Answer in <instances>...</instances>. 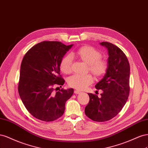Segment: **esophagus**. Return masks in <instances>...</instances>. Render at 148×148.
Listing matches in <instances>:
<instances>
[{"mask_svg": "<svg viewBox=\"0 0 148 148\" xmlns=\"http://www.w3.org/2000/svg\"><path fill=\"white\" fill-rule=\"evenodd\" d=\"M81 92H80L79 90H74V93L75 94H80V93H81Z\"/></svg>", "mask_w": 148, "mask_h": 148, "instance_id": "esophagus-1", "label": "esophagus"}]
</instances>
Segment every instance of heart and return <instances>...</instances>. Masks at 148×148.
<instances>
[{
  "label": "heart",
  "mask_w": 148,
  "mask_h": 148,
  "mask_svg": "<svg viewBox=\"0 0 148 148\" xmlns=\"http://www.w3.org/2000/svg\"><path fill=\"white\" fill-rule=\"evenodd\" d=\"M74 54L81 60L88 64V70L95 77H99L103 75L107 71L108 63L102 58V54L92 46H84L79 48ZM73 58L71 55L64 56L60 62V69L64 74H69L72 70ZM94 79L92 75L88 74H75L67 80L69 86L71 87L82 90L91 84Z\"/></svg>",
  "instance_id": "b5f03b06"
}]
</instances>
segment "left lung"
Here are the masks:
<instances>
[{"instance_id": "left-lung-1", "label": "left lung", "mask_w": 148, "mask_h": 148, "mask_svg": "<svg viewBox=\"0 0 148 148\" xmlns=\"http://www.w3.org/2000/svg\"><path fill=\"white\" fill-rule=\"evenodd\" d=\"M100 45L108 51V69L103 78L95 85L103 91L101 97L88 93L89 102L85 113L93 121L103 122L112 119L124 107L130 94V67L123 51L108 42Z\"/></svg>"}]
</instances>
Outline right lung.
Returning <instances> with one entry per match:
<instances>
[{
  "mask_svg": "<svg viewBox=\"0 0 148 148\" xmlns=\"http://www.w3.org/2000/svg\"><path fill=\"white\" fill-rule=\"evenodd\" d=\"M73 45L44 41L25 54L20 67L18 90L28 112L37 119L53 121L61 117L73 88L57 89L64 84L60 74V62Z\"/></svg>",
  "mask_w": 148,
  "mask_h": 148,
  "instance_id": "right-lung-1",
  "label": "right lung"
}]
</instances>
